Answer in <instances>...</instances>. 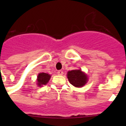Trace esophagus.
<instances>
[{"mask_svg":"<svg viewBox=\"0 0 126 126\" xmlns=\"http://www.w3.org/2000/svg\"><path fill=\"white\" fill-rule=\"evenodd\" d=\"M57 74L59 75V76H62V75L63 74V72L62 71L60 70V71H58V72H57Z\"/></svg>","mask_w":126,"mask_h":126,"instance_id":"34e87169","label":"esophagus"}]
</instances>
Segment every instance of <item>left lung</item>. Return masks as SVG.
<instances>
[{
  "instance_id": "1",
  "label": "left lung",
  "mask_w": 126,
  "mask_h": 126,
  "mask_svg": "<svg viewBox=\"0 0 126 126\" xmlns=\"http://www.w3.org/2000/svg\"><path fill=\"white\" fill-rule=\"evenodd\" d=\"M67 77L71 84L77 88L83 87L87 83L88 79L87 75L82 72L81 69L68 71Z\"/></svg>"
}]
</instances>
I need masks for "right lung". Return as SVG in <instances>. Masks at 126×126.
Instances as JSON below:
<instances>
[{
	"mask_svg": "<svg viewBox=\"0 0 126 126\" xmlns=\"http://www.w3.org/2000/svg\"><path fill=\"white\" fill-rule=\"evenodd\" d=\"M50 76L49 74L45 73V72H41L38 74L37 77V85L38 87H42L43 85H45L49 82L50 80Z\"/></svg>",
	"mask_w": 126,
	"mask_h": 126,
	"instance_id": "right-lung-1",
	"label": "right lung"
}]
</instances>
